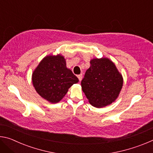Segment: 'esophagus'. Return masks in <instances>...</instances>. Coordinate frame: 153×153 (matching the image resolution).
Here are the masks:
<instances>
[{
  "instance_id": "34e87169",
  "label": "esophagus",
  "mask_w": 153,
  "mask_h": 153,
  "mask_svg": "<svg viewBox=\"0 0 153 153\" xmlns=\"http://www.w3.org/2000/svg\"><path fill=\"white\" fill-rule=\"evenodd\" d=\"M77 77H78L79 82H81L82 79V77H83V75L82 74H79V75H78V76H77Z\"/></svg>"
}]
</instances>
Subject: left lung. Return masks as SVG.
<instances>
[{
	"instance_id": "8db88e82",
	"label": "left lung",
	"mask_w": 153,
	"mask_h": 153,
	"mask_svg": "<svg viewBox=\"0 0 153 153\" xmlns=\"http://www.w3.org/2000/svg\"><path fill=\"white\" fill-rule=\"evenodd\" d=\"M82 80V89L88 102L97 108L115 102L123 84L122 75L115 63L108 58H94Z\"/></svg>"
}]
</instances>
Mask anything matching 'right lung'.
<instances>
[{"label": "right lung", "mask_w": 153, "mask_h": 153, "mask_svg": "<svg viewBox=\"0 0 153 153\" xmlns=\"http://www.w3.org/2000/svg\"><path fill=\"white\" fill-rule=\"evenodd\" d=\"M32 80L38 94L51 103L59 102L69 88L79 82L60 54L43 58L33 71Z\"/></svg>", "instance_id": "add662e5"}]
</instances>
